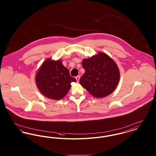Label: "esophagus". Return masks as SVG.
I'll list each match as a JSON object with an SVG mask.
<instances>
[{"mask_svg":"<svg viewBox=\"0 0 156 156\" xmlns=\"http://www.w3.org/2000/svg\"><path fill=\"white\" fill-rule=\"evenodd\" d=\"M80 78V75H78V76H76L75 77V79H76V80L77 82H79Z\"/></svg>","mask_w":156,"mask_h":156,"instance_id":"esophagus-1","label":"esophagus"}]
</instances>
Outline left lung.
<instances>
[{
	"mask_svg": "<svg viewBox=\"0 0 156 156\" xmlns=\"http://www.w3.org/2000/svg\"><path fill=\"white\" fill-rule=\"evenodd\" d=\"M82 65L85 72L80 83L92 96L103 98L114 91L119 82V69L108 55L100 52L83 59Z\"/></svg>",
	"mask_w": 156,
	"mask_h": 156,
	"instance_id": "8db88e82",
	"label": "left lung"
}]
</instances>
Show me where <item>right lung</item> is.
<instances>
[{
  "label": "right lung",
  "instance_id": "right-lung-1",
  "mask_svg": "<svg viewBox=\"0 0 156 156\" xmlns=\"http://www.w3.org/2000/svg\"><path fill=\"white\" fill-rule=\"evenodd\" d=\"M69 70L62 61L46 60L42 65L36 76L37 87L47 98L60 100L64 98L71 88V83L75 82Z\"/></svg>",
  "mask_w": 156,
  "mask_h": 156
}]
</instances>
